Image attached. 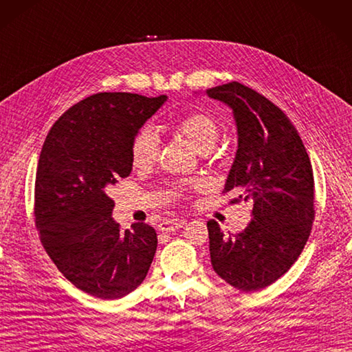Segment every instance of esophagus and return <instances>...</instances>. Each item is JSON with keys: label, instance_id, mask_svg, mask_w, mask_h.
<instances>
[{"label": "esophagus", "instance_id": "1", "mask_svg": "<svg viewBox=\"0 0 352 352\" xmlns=\"http://www.w3.org/2000/svg\"><path fill=\"white\" fill-rule=\"evenodd\" d=\"M184 224V220H164L159 224V229L162 232H175L178 229H182Z\"/></svg>", "mask_w": 352, "mask_h": 352}]
</instances>
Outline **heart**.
Wrapping results in <instances>:
<instances>
[{
  "instance_id": "heart-1",
  "label": "heart",
  "mask_w": 352,
  "mask_h": 352,
  "mask_svg": "<svg viewBox=\"0 0 352 352\" xmlns=\"http://www.w3.org/2000/svg\"><path fill=\"white\" fill-rule=\"evenodd\" d=\"M177 132L192 144L196 151L206 155L211 151L219 140L220 128L211 116L195 113L184 117L177 124ZM160 151L159 137L151 126H144L132 140L131 159L137 169H148L156 164Z\"/></svg>"
}]
</instances>
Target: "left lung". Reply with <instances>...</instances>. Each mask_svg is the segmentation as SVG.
<instances>
[{
    "instance_id": "left-lung-1",
    "label": "left lung",
    "mask_w": 352,
    "mask_h": 352,
    "mask_svg": "<svg viewBox=\"0 0 352 352\" xmlns=\"http://www.w3.org/2000/svg\"><path fill=\"white\" fill-rule=\"evenodd\" d=\"M228 105L238 148L224 193L253 204V220L235 238H224L210 220L211 265L241 292H257L281 278L300 256L314 220V174L308 153L288 117L241 83L205 90Z\"/></svg>"
}]
</instances>
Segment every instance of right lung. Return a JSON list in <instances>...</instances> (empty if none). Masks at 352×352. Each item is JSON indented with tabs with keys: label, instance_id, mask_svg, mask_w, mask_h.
I'll return each instance as SVG.
<instances>
[{
	"label": "right lung",
	"instance_id": "1",
	"mask_svg": "<svg viewBox=\"0 0 352 352\" xmlns=\"http://www.w3.org/2000/svg\"><path fill=\"white\" fill-rule=\"evenodd\" d=\"M168 96L104 92L71 107L52 126L35 177V221L47 254L69 283L120 299L147 276L157 248L148 224L122 232L110 187L132 170V140Z\"/></svg>",
	"mask_w": 352,
	"mask_h": 352
}]
</instances>
